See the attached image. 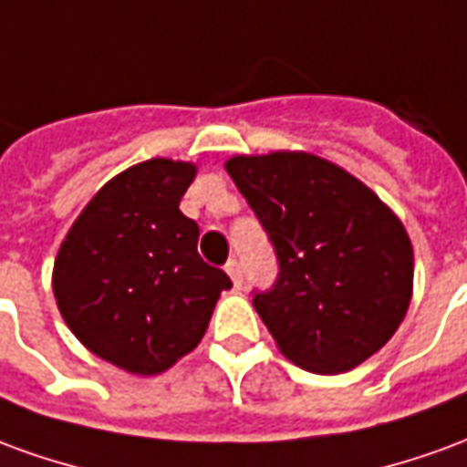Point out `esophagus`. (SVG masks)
Masks as SVG:
<instances>
[{"label": "esophagus", "instance_id": "34e87169", "mask_svg": "<svg viewBox=\"0 0 467 467\" xmlns=\"http://www.w3.org/2000/svg\"><path fill=\"white\" fill-rule=\"evenodd\" d=\"M224 270H227V275L233 277L234 287H243L244 275H243V265H240V260H230V263L224 265Z\"/></svg>", "mask_w": 467, "mask_h": 467}]
</instances>
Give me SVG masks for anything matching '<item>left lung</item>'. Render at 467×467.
Wrapping results in <instances>:
<instances>
[{"instance_id":"1","label":"left lung","mask_w":467,"mask_h":467,"mask_svg":"<svg viewBox=\"0 0 467 467\" xmlns=\"http://www.w3.org/2000/svg\"><path fill=\"white\" fill-rule=\"evenodd\" d=\"M227 172L273 243L277 280L253 305L277 348L335 375L398 330L412 293L402 223L360 180L305 152L233 157Z\"/></svg>"}]
</instances>
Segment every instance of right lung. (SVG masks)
<instances>
[{
    "label": "right lung",
    "instance_id": "right-lung-1",
    "mask_svg": "<svg viewBox=\"0 0 467 467\" xmlns=\"http://www.w3.org/2000/svg\"><path fill=\"white\" fill-rule=\"evenodd\" d=\"M194 164L147 160L99 190L55 260L69 330L102 360L137 375L167 370L202 340L224 270L197 253L200 227L180 213Z\"/></svg>",
    "mask_w": 467,
    "mask_h": 467
}]
</instances>
